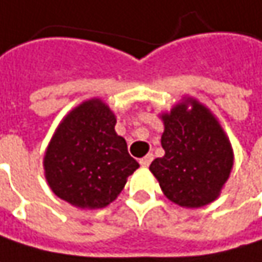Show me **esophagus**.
<instances>
[{
	"instance_id": "34e87169",
	"label": "esophagus",
	"mask_w": 262,
	"mask_h": 262,
	"mask_svg": "<svg viewBox=\"0 0 262 262\" xmlns=\"http://www.w3.org/2000/svg\"><path fill=\"white\" fill-rule=\"evenodd\" d=\"M152 159H154V155L152 154H148V155H145L143 158L139 159V164L142 165V167H149V164L152 162Z\"/></svg>"
}]
</instances>
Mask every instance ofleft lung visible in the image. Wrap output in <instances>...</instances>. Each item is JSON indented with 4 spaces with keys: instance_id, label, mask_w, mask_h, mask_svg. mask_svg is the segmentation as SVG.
Here are the masks:
<instances>
[{
    "instance_id": "obj_1",
    "label": "left lung",
    "mask_w": 262,
    "mask_h": 262,
    "mask_svg": "<svg viewBox=\"0 0 262 262\" xmlns=\"http://www.w3.org/2000/svg\"><path fill=\"white\" fill-rule=\"evenodd\" d=\"M159 119L165 155L154 159L149 169L162 193L187 209L214 202L233 168V149L219 120L193 97H184Z\"/></svg>"
}]
</instances>
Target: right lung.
<instances>
[{
	"label": "right lung",
	"instance_id": "obj_1",
	"mask_svg": "<svg viewBox=\"0 0 262 262\" xmlns=\"http://www.w3.org/2000/svg\"><path fill=\"white\" fill-rule=\"evenodd\" d=\"M116 122V114L101 98H91L59 123L43 158L46 181L59 199L95 210L122 193L139 164L114 130Z\"/></svg>",
	"mask_w": 262,
	"mask_h": 262
}]
</instances>
